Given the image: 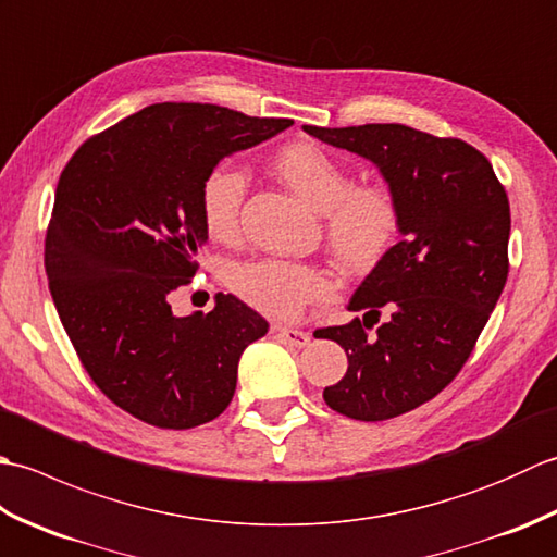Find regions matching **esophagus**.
Instances as JSON below:
<instances>
[{"mask_svg": "<svg viewBox=\"0 0 557 557\" xmlns=\"http://www.w3.org/2000/svg\"><path fill=\"white\" fill-rule=\"evenodd\" d=\"M275 333H277V337L282 339V342H287V345H292V347H306L311 342V335L309 333H304V330H297V327H282V325H277L275 327Z\"/></svg>", "mask_w": 557, "mask_h": 557, "instance_id": "34e87169", "label": "esophagus"}]
</instances>
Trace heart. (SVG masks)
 <instances>
[{
  "label": "heart",
  "instance_id": "heart-1",
  "mask_svg": "<svg viewBox=\"0 0 557 557\" xmlns=\"http://www.w3.org/2000/svg\"><path fill=\"white\" fill-rule=\"evenodd\" d=\"M277 176L306 203L325 215V234L337 265L371 272L395 246L399 206L381 184L351 186V174L313 144H292L272 162ZM246 176L232 164H218L200 184V218L218 242L239 234ZM230 289L244 304L270 318H297L306 306L325 301L335 285L323 270L285 258H258L230 270Z\"/></svg>",
  "mask_w": 557,
  "mask_h": 557
}]
</instances>
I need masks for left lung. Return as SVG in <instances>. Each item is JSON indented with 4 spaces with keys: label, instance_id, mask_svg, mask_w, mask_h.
I'll return each mask as SVG.
<instances>
[{
    "label": "left lung",
    "instance_id": "obj_1",
    "mask_svg": "<svg viewBox=\"0 0 557 557\" xmlns=\"http://www.w3.org/2000/svg\"><path fill=\"white\" fill-rule=\"evenodd\" d=\"M304 132L371 160L399 206L401 239L347 306L363 318L315 330L349 361L323 389L327 407L357 421L395 419L453 383L488 323L510 270V203L486 156L459 138L405 124Z\"/></svg>",
    "mask_w": 557,
    "mask_h": 557
}]
</instances>
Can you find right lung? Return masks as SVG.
Listing matches in <instances>:
<instances>
[{
	"mask_svg": "<svg viewBox=\"0 0 557 557\" xmlns=\"http://www.w3.org/2000/svg\"><path fill=\"white\" fill-rule=\"evenodd\" d=\"M220 104L160 102L88 138L59 176L45 272L59 321L116 407L158 429L218 419L268 321L232 294L172 313L208 242L200 184L220 160L292 126Z\"/></svg>",
	"mask_w": 557,
	"mask_h": 557,
	"instance_id": "add662e5",
	"label": "right lung"
}]
</instances>
